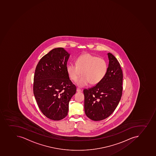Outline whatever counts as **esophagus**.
Segmentation results:
<instances>
[{
    "instance_id": "obj_1",
    "label": "esophagus",
    "mask_w": 156,
    "mask_h": 156,
    "mask_svg": "<svg viewBox=\"0 0 156 156\" xmlns=\"http://www.w3.org/2000/svg\"><path fill=\"white\" fill-rule=\"evenodd\" d=\"M76 91H77V92H81L82 91L81 90L79 89V88H77V89H76Z\"/></svg>"
}]
</instances>
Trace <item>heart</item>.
<instances>
[{"instance_id":"1","label":"heart","mask_w":156,"mask_h":156,"mask_svg":"<svg viewBox=\"0 0 156 156\" xmlns=\"http://www.w3.org/2000/svg\"><path fill=\"white\" fill-rule=\"evenodd\" d=\"M66 70L70 79L76 81L81 74L82 76L77 81L79 87L88 83L97 85L105 78L108 71L107 61L102 58L90 54H83L77 58L76 65L69 63Z\"/></svg>"}]
</instances>
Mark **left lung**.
<instances>
[{"label":"left lung","instance_id":"8db88e82","mask_svg":"<svg viewBox=\"0 0 156 156\" xmlns=\"http://www.w3.org/2000/svg\"><path fill=\"white\" fill-rule=\"evenodd\" d=\"M108 64L107 74L100 83L83 90L84 110L92 120L101 121L108 117L116 109L122 97L123 73L117 59L108 54Z\"/></svg>","mask_w":156,"mask_h":156}]
</instances>
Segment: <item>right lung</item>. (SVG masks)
<instances>
[{
	"mask_svg": "<svg viewBox=\"0 0 156 156\" xmlns=\"http://www.w3.org/2000/svg\"><path fill=\"white\" fill-rule=\"evenodd\" d=\"M70 54L62 48H55L40 59L34 77L33 93L39 108L52 120L64 119L76 87L66 70Z\"/></svg>",
	"mask_w": 156,
	"mask_h": 156,
	"instance_id": "right-lung-1",
	"label": "right lung"
}]
</instances>
